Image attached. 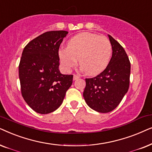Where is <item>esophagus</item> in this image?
Wrapping results in <instances>:
<instances>
[{
  "label": "esophagus",
  "instance_id": "34e87169",
  "mask_svg": "<svg viewBox=\"0 0 152 152\" xmlns=\"http://www.w3.org/2000/svg\"><path fill=\"white\" fill-rule=\"evenodd\" d=\"M80 78V76H78V75H77V74H74V80H77V79H78V78Z\"/></svg>",
  "mask_w": 152,
  "mask_h": 152
}]
</instances>
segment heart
Segmentation results:
<instances>
[{"label":"heart","mask_w":152,"mask_h":152,"mask_svg":"<svg viewBox=\"0 0 152 152\" xmlns=\"http://www.w3.org/2000/svg\"><path fill=\"white\" fill-rule=\"evenodd\" d=\"M112 45L105 36L92 32L78 33L69 40L67 47L58 50L62 68L69 72L79 63L87 74L97 75L102 72L110 61Z\"/></svg>","instance_id":"b5f03b06"}]
</instances>
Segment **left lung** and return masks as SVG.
<instances>
[{"label": "left lung", "instance_id": "1", "mask_svg": "<svg viewBox=\"0 0 152 152\" xmlns=\"http://www.w3.org/2000/svg\"><path fill=\"white\" fill-rule=\"evenodd\" d=\"M112 58L103 72L94 78H86L83 97L86 104L99 113H109L120 104L128 92L131 63L124 48L108 35Z\"/></svg>", "mask_w": 152, "mask_h": 152}]
</instances>
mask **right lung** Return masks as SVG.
I'll return each mask as SVG.
<instances>
[{
  "instance_id": "obj_1",
  "label": "right lung",
  "mask_w": 152,
  "mask_h": 152,
  "mask_svg": "<svg viewBox=\"0 0 152 152\" xmlns=\"http://www.w3.org/2000/svg\"><path fill=\"white\" fill-rule=\"evenodd\" d=\"M64 30L46 32L25 46L19 65L21 94L35 112L48 114L62 104L73 82V75L59 70L58 50Z\"/></svg>"
}]
</instances>
